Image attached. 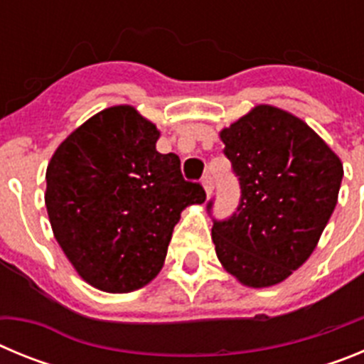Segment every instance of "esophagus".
<instances>
[{
  "instance_id": "esophagus-1",
  "label": "esophagus",
  "mask_w": 364,
  "mask_h": 364,
  "mask_svg": "<svg viewBox=\"0 0 364 364\" xmlns=\"http://www.w3.org/2000/svg\"><path fill=\"white\" fill-rule=\"evenodd\" d=\"M202 186H204V189H205V195L210 197L211 191H213V178H211L210 173H205L204 175V178H202Z\"/></svg>"
}]
</instances>
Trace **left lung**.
I'll use <instances>...</instances> for the list:
<instances>
[{"label": "left lung", "mask_w": 364, "mask_h": 364, "mask_svg": "<svg viewBox=\"0 0 364 364\" xmlns=\"http://www.w3.org/2000/svg\"><path fill=\"white\" fill-rule=\"evenodd\" d=\"M220 138L240 200L231 217L213 218L215 252L242 284H279L319 242L336 210L343 164L301 118L272 105H257Z\"/></svg>", "instance_id": "left-lung-1"}]
</instances>
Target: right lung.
Masks as SVG:
<instances>
[{"mask_svg":"<svg viewBox=\"0 0 364 364\" xmlns=\"http://www.w3.org/2000/svg\"><path fill=\"white\" fill-rule=\"evenodd\" d=\"M159 136L131 105L109 107L73 131L47 167L54 237L98 290L125 294L153 281L182 210L205 200L178 156L156 151Z\"/></svg>","mask_w":364,"mask_h":364,"instance_id":"obj_1","label":"right lung"}]
</instances>
